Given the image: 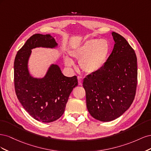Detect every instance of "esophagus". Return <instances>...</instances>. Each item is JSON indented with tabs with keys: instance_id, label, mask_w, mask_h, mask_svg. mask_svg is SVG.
<instances>
[{
	"instance_id": "esophagus-1",
	"label": "esophagus",
	"mask_w": 151,
	"mask_h": 151,
	"mask_svg": "<svg viewBox=\"0 0 151 151\" xmlns=\"http://www.w3.org/2000/svg\"><path fill=\"white\" fill-rule=\"evenodd\" d=\"M77 79H78V84H79V85L81 86L82 83H83V77L79 76L78 77H77Z\"/></svg>"
}]
</instances>
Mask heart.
I'll return each instance as SVG.
<instances>
[{"mask_svg":"<svg viewBox=\"0 0 151 151\" xmlns=\"http://www.w3.org/2000/svg\"><path fill=\"white\" fill-rule=\"evenodd\" d=\"M111 45L106 39H91L79 46L69 50L70 55L79 60V66L83 72L88 74H94L99 72L106 63ZM65 65L71 67L74 65V60L65 56Z\"/></svg>","mask_w":151,"mask_h":151,"instance_id":"b5f03b06","label":"heart"}]
</instances>
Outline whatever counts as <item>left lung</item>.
Wrapping results in <instances>:
<instances>
[{"mask_svg":"<svg viewBox=\"0 0 151 151\" xmlns=\"http://www.w3.org/2000/svg\"><path fill=\"white\" fill-rule=\"evenodd\" d=\"M113 51L99 72L83 81L86 106L90 115L101 122H110L130 108L135 96L137 64L134 49L120 35L112 32Z\"/></svg>","mask_w":151,"mask_h":151,"instance_id":"8db88e82","label":"left lung"}]
</instances>
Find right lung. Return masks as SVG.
<instances>
[{"instance_id": "add662e5", "label": "right lung", "mask_w": 151, "mask_h": 151, "mask_svg": "<svg viewBox=\"0 0 151 151\" xmlns=\"http://www.w3.org/2000/svg\"><path fill=\"white\" fill-rule=\"evenodd\" d=\"M58 43L50 35L35 34L17 52L14 63V87L18 100L35 120L50 123L64 113L68 97L78 85L77 77H66L60 67L52 63L43 77L31 76L28 62L31 50L56 48Z\"/></svg>"}]
</instances>
